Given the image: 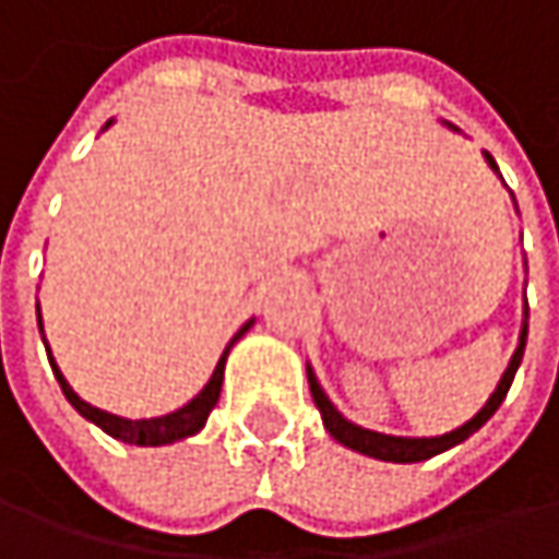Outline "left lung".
<instances>
[{
    "instance_id": "obj_1",
    "label": "left lung",
    "mask_w": 559,
    "mask_h": 559,
    "mask_svg": "<svg viewBox=\"0 0 559 559\" xmlns=\"http://www.w3.org/2000/svg\"><path fill=\"white\" fill-rule=\"evenodd\" d=\"M487 164L497 170V164H493V157H490V154H487ZM525 338H528V322L522 325L519 347H515V354H512V360H509L507 373H503V379H500L497 392L487 399V405L477 411L468 424H462L459 430L443 433V437L408 440V437H385V433H373V430H364V427L350 424V420H345V417L335 411V405L325 399V392L319 389V382H316V377H312V370L307 367L312 402H316V408H319V414H322V424H325V430H329V433H332L338 443L347 445V449H354V452H364V455H370V459H382V462H424V459H433V455H440V452H445V449L459 445L462 440H468L475 430H480V427H484V424L493 417V411L503 405L509 385H512V377H515V370H519V364H522V354H525Z\"/></svg>"
}]
</instances>
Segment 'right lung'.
<instances>
[{"mask_svg":"<svg viewBox=\"0 0 559 559\" xmlns=\"http://www.w3.org/2000/svg\"><path fill=\"white\" fill-rule=\"evenodd\" d=\"M110 126V122H107ZM252 322H247L237 335H234V342L247 332ZM234 342L224 347V354H221V360H217V367H214L212 379H209V385L189 402V405H182L180 411H174V414H164V417H151V420H126V417H116L110 411H100L94 408V405H87L84 399H79L75 392H72V385L62 379L59 373V367L52 364V373L59 379V385H62V392H66V399L72 402V408L79 411L82 417L87 420H94L104 433H110L114 440H122V443L129 445H164V443H174V440H182V437H192V433H199L202 427H205V420H209V414L217 405V395H221V382H224V360H227V350L234 347Z\"/></svg>","mask_w":559,"mask_h":559,"instance_id":"obj_1","label":"right lung"}]
</instances>
